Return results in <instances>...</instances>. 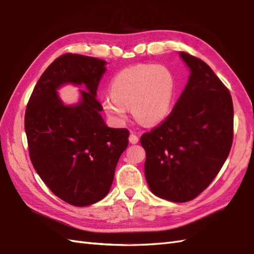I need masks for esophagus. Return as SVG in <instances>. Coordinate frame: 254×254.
<instances>
[{
	"label": "esophagus",
	"instance_id": "esophagus-1",
	"mask_svg": "<svg viewBox=\"0 0 254 254\" xmlns=\"http://www.w3.org/2000/svg\"><path fill=\"white\" fill-rule=\"evenodd\" d=\"M129 142L131 143V144H136V143L139 142V136L136 135L135 133L131 132V133H130V135H129Z\"/></svg>",
	"mask_w": 254,
	"mask_h": 254
}]
</instances>
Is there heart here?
<instances>
[{
    "label": "heart",
    "mask_w": 254,
    "mask_h": 254,
    "mask_svg": "<svg viewBox=\"0 0 254 254\" xmlns=\"http://www.w3.org/2000/svg\"><path fill=\"white\" fill-rule=\"evenodd\" d=\"M110 95L101 98L106 115L116 125L125 124L128 109L145 126L159 124L172 109L175 78L167 66L139 64L120 71L110 83Z\"/></svg>",
    "instance_id": "obj_1"
}]
</instances>
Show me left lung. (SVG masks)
I'll list each match as a JSON object with an SVG mask.
<instances>
[{
  "mask_svg": "<svg viewBox=\"0 0 254 254\" xmlns=\"http://www.w3.org/2000/svg\"><path fill=\"white\" fill-rule=\"evenodd\" d=\"M190 70L185 90L162 124L144 133V172L152 192L164 200H192L217 176L233 141L231 94L211 68L186 52Z\"/></svg>",
  "mask_w": 254,
  "mask_h": 254,
  "instance_id": "1",
  "label": "left lung"
}]
</instances>
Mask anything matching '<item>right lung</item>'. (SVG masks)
<instances>
[{"mask_svg": "<svg viewBox=\"0 0 254 254\" xmlns=\"http://www.w3.org/2000/svg\"><path fill=\"white\" fill-rule=\"evenodd\" d=\"M107 62L67 53L52 62L34 87L24 116L33 167L52 192L73 206L102 200L128 146L126 128L108 127L96 99ZM66 84L84 85L80 100L65 105L57 94Z\"/></svg>", "mask_w": 254, "mask_h": 254, "instance_id": "right-lung-1", "label": "right lung"}]
</instances>
